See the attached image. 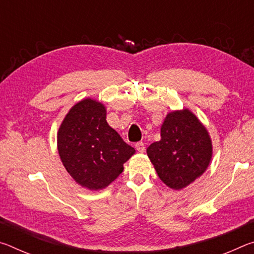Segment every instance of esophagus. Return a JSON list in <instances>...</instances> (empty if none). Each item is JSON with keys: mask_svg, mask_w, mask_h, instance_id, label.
<instances>
[{"mask_svg": "<svg viewBox=\"0 0 254 254\" xmlns=\"http://www.w3.org/2000/svg\"><path fill=\"white\" fill-rule=\"evenodd\" d=\"M135 149H136L137 152L143 153L144 150H145V145H144L143 142H137V143H135Z\"/></svg>", "mask_w": 254, "mask_h": 254, "instance_id": "obj_1", "label": "esophagus"}]
</instances>
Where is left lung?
Returning <instances> with one entry per match:
<instances>
[{"label":"left lung","mask_w":254,"mask_h":254,"mask_svg":"<svg viewBox=\"0 0 254 254\" xmlns=\"http://www.w3.org/2000/svg\"><path fill=\"white\" fill-rule=\"evenodd\" d=\"M160 141L150 144L147 154L159 178L180 190L203 175L213 156L207 128L190 110L169 112L160 130Z\"/></svg>","instance_id":"left-lung-1"}]
</instances>
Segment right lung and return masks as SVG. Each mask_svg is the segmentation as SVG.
I'll return each instance as SVG.
<instances>
[{
	"label": "right lung",
	"instance_id": "obj_1",
	"mask_svg": "<svg viewBox=\"0 0 254 254\" xmlns=\"http://www.w3.org/2000/svg\"><path fill=\"white\" fill-rule=\"evenodd\" d=\"M58 153L71 178L89 190L104 189L123 171L134 148L106 121V107L84 98L71 107L57 133Z\"/></svg>",
	"mask_w": 254,
	"mask_h": 254
}]
</instances>
